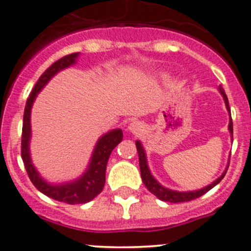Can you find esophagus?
Listing matches in <instances>:
<instances>
[{
    "label": "esophagus",
    "mask_w": 251,
    "mask_h": 251,
    "mask_svg": "<svg viewBox=\"0 0 251 251\" xmlns=\"http://www.w3.org/2000/svg\"><path fill=\"white\" fill-rule=\"evenodd\" d=\"M143 128H145V125H143L142 123H140V121H132V123L128 125L127 130L130 131L131 133H133V135H138V133L142 132Z\"/></svg>",
    "instance_id": "esophagus-1"
}]
</instances>
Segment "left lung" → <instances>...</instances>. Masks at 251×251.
Masks as SVG:
<instances>
[{
	"instance_id": "1",
	"label": "left lung",
	"mask_w": 251,
	"mask_h": 251,
	"mask_svg": "<svg viewBox=\"0 0 251 251\" xmlns=\"http://www.w3.org/2000/svg\"><path fill=\"white\" fill-rule=\"evenodd\" d=\"M218 91H220L221 96L223 97V100H225L226 108H227V111L229 113V124H228V130H229L230 133V138L233 141V123H232V118H230V108H229V103H228V98L225 93V89L222 87H218ZM136 148H137L138 152V160H140V170H141V177H142L143 184L146 185V187L148 189V191L153 194V195L157 196L159 200L162 201H167V202H172V203H177V202H186V201H191L195 200V199L200 198L202 196L203 194L207 193L208 190H211L212 187H215L221 180L225 177L226 173H227L228 165L226 167V170L222 173L221 176H218L217 179L215 180L213 182H211L210 185L207 186L202 187V189H199V190H194V191H176V190H172V189H168V187L163 186L157 179L152 175L151 173L150 168H148V163H147V155H146V151L143 148L142 143L141 141H136ZM229 162V160H228Z\"/></svg>"
}]
</instances>
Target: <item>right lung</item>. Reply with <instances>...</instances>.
Returning a JSON list of instances; mask_svg holds the SVG:
<instances>
[{
    "label": "right lung",
    "mask_w": 251,
    "mask_h": 251,
    "mask_svg": "<svg viewBox=\"0 0 251 251\" xmlns=\"http://www.w3.org/2000/svg\"><path fill=\"white\" fill-rule=\"evenodd\" d=\"M79 52L64 56L62 58L53 62L39 77L38 82L35 83L28 100H26L23 116V128H22V159L25 165L29 179L31 180L34 186L44 195L49 196L56 201L70 203V205L89 202L101 193L104 184H105V172L109 157H110L114 148L123 141V131L120 128H114V130L100 136L99 140L97 141L96 146H94L93 153H92L87 169L84 170L81 176L71 180V181L60 182V184L49 182L48 180L41 176L38 169L34 167L30 157V114L34 101H35L36 97L40 93L41 89L49 83V81L60 71L69 69L70 66L76 64Z\"/></svg>",
    "instance_id": "add662e5"
}]
</instances>
